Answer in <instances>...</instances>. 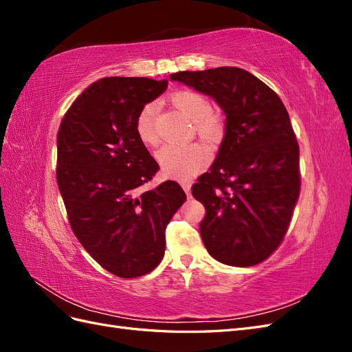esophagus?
I'll return each instance as SVG.
<instances>
[{
  "label": "esophagus",
  "mask_w": 352,
  "mask_h": 352,
  "mask_svg": "<svg viewBox=\"0 0 352 352\" xmlns=\"http://www.w3.org/2000/svg\"><path fill=\"white\" fill-rule=\"evenodd\" d=\"M182 188H184V190L186 192V195L190 194V184H189V182H184V184H182Z\"/></svg>",
  "instance_id": "34e87169"
}]
</instances>
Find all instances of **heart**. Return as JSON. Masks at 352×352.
<instances>
[{
  "mask_svg": "<svg viewBox=\"0 0 352 352\" xmlns=\"http://www.w3.org/2000/svg\"><path fill=\"white\" fill-rule=\"evenodd\" d=\"M175 107L194 122L195 132L210 144H217L226 133V119L219 111L211 110L210 100L194 89L177 91L170 98ZM135 131L140 140L154 146L158 144L157 105L146 104L136 117ZM163 172L179 180H188L208 164L210 154L204 145H164L157 153Z\"/></svg>",
  "mask_w": 352,
  "mask_h": 352,
  "instance_id": "heart-1",
  "label": "heart"
}]
</instances>
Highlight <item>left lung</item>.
<instances>
[{
    "mask_svg": "<svg viewBox=\"0 0 352 352\" xmlns=\"http://www.w3.org/2000/svg\"><path fill=\"white\" fill-rule=\"evenodd\" d=\"M170 79L214 98L226 135L192 195L206 207L202 242L212 258L250 267L279 248L300 197V145L282 100L239 67L179 72Z\"/></svg>",
    "mask_w": 352,
    "mask_h": 352,
    "instance_id": "left-lung-1",
    "label": "left lung"
}]
</instances>
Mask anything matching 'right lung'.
I'll list each match as a JSON object with an SVG mask.
<instances>
[{
    "instance_id": "right-lung-1",
    "label": "right lung",
    "mask_w": 352,
    "mask_h": 352,
    "mask_svg": "<svg viewBox=\"0 0 352 352\" xmlns=\"http://www.w3.org/2000/svg\"><path fill=\"white\" fill-rule=\"evenodd\" d=\"M167 80L104 78L74 101L57 135V184L74 235L102 269L123 279L163 260L166 228L186 194L175 180L154 189L160 166L135 131Z\"/></svg>"
}]
</instances>
